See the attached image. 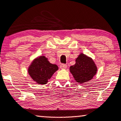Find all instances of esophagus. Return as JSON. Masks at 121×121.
Wrapping results in <instances>:
<instances>
[{
    "label": "esophagus",
    "instance_id": "1",
    "mask_svg": "<svg viewBox=\"0 0 121 121\" xmlns=\"http://www.w3.org/2000/svg\"><path fill=\"white\" fill-rule=\"evenodd\" d=\"M67 68V65L66 64H62L60 65V68L62 69H65Z\"/></svg>",
    "mask_w": 121,
    "mask_h": 121
}]
</instances>
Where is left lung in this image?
<instances>
[{
	"label": "left lung",
	"mask_w": 121,
	"mask_h": 121,
	"mask_svg": "<svg viewBox=\"0 0 121 121\" xmlns=\"http://www.w3.org/2000/svg\"><path fill=\"white\" fill-rule=\"evenodd\" d=\"M69 70L78 83L83 84L93 78L97 68L91 58L80 53L75 59V64L70 66Z\"/></svg>",
	"instance_id": "8db88e82"
}]
</instances>
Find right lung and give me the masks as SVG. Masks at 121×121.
<instances>
[{"label": "right lung", "instance_id": "1", "mask_svg": "<svg viewBox=\"0 0 121 121\" xmlns=\"http://www.w3.org/2000/svg\"><path fill=\"white\" fill-rule=\"evenodd\" d=\"M56 64L49 62L47 58L41 56L36 58L28 68V73L32 80L38 84L44 85L58 70Z\"/></svg>", "mask_w": 121, "mask_h": 121}]
</instances>
